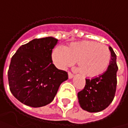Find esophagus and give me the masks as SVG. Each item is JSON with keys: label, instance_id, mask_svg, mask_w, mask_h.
Wrapping results in <instances>:
<instances>
[{"label": "esophagus", "instance_id": "obj_1", "mask_svg": "<svg viewBox=\"0 0 128 128\" xmlns=\"http://www.w3.org/2000/svg\"><path fill=\"white\" fill-rule=\"evenodd\" d=\"M73 76H74V75H73L72 72H69V73H68V78H69L70 79L72 78H73Z\"/></svg>", "mask_w": 128, "mask_h": 128}]
</instances>
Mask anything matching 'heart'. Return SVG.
Instances as JSON below:
<instances>
[{
  "mask_svg": "<svg viewBox=\"0 0 128 128\" xmlns=\"http://www.w3.org/2000/svg\"><path fill=\"white\" fill-rule=\"evenodd\" d=\"M53 62L60 67L77 62L83 76L95 78L102 75L109 67L111 53L109 47L95 40L73 42L62 49L56 47L52 53Z\"/></svg>",
  "mask_w": 128,
  "mask_h": 128,
  "instance_id": "obj_1",
  "label": "heart"
}]
</instances>
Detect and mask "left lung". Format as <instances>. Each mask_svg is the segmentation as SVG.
Instances as JSON below:
<instances>
[{
    "instance_id": "8db88e82",
    "label": "left lung",
    "mask_w": 128,
    "mask_h": 128,
    "mask_svg": "<svg viewBox=\"0 0 128 128\" xmlns=\"http://www.w3.org/2000/svg\"><path fill=\"white\" fill-rule=\"evenodd\" d=\"M111 61L108 70L92 79H86L84 88L78 92L81 108L90 113L100 112L106 109L113 102L116 90V55L111 46Z\"/></svg>"
}]
</instances>
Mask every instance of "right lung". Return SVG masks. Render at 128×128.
<instances>
[{"label": "right lung", "mask_w": 128, "mask_h": 128, "mask_svg": "<svg viewBox=\"0 0 128 128\" xmlns=\"http://www.w3.org/2000/svg\"><path fill=\"white\" fill-rule=\"evenodd\" d=\"M52 37L33 39L20 46L12 57L8 70L10 89L21 103L32 108L45 106L54 99L67 72L52 64Z\"/></svg>", "instance_id": "obj_1"}]
</instances>
